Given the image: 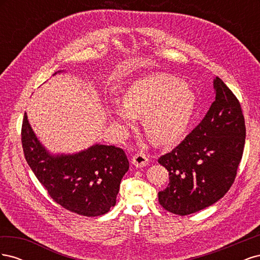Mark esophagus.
I'll return each instance as SVG.
<instances>
[{
  "label": "esophagus",
  "instance_id": "1",
  "mask_svg": "<svg viewBox=\"0 0 260 260\" xmlns=\"http://www.w3.org/2000/svg\"><path fill=\"white\" fill-rule=\"evenodd\" d=\"M148 162H149V160H148V157H147V155L145 154V153H143V152H140V153H137L135 156L132 157V164L135 165L136 167H145V166H147L148 165Z\"/></svg>",
  "mask_w": 260,
  "mask_h": 260
}]
</instances>
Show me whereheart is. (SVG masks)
I'll list each match as a JSON object with an SVG mask.
<instances>
[{
	"label": "heart",
	"instance_id": "1",
	"mask_svg": "<svg viewBox=\"0 0 260 260\" xmlns=\"http://www.w3.org/2000/svg\"><path fill=\"white\" fill-rule=\"evenodd\" d=\"M195 98L186 86L168 77L151 75L136 80L124 91L121 106L107 107L109 119L122 133L142 118L146 137L157 145L176 142L187 130Z\"/></svg>",
	"mask_w": 260,
	"mask_h": 260
}]
</instances>
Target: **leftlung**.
<instances>
[{
    "instance_id": "left-lung-1",
    "label": "left lung",
    "mask_w": 260,
    "mask_h": 260,
    "mask_svg": "<svg viewBox=\"0 0 260 260\" xmlns=\"http://www.w3.org/2000/svg\"><path fill=\"white\" fill-rule=\"evenodd\" d=\"M216 99L204 119L158 162L169 184L158 193L160 205L185 216L223 198L237 177L245 144V121L239 100L224 82L214 79Z\"/></svg>"
}]
</instances>
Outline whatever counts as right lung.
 Here are the masks:
<instances>
[{
	"label": "right lung",
	"mask_w": 260,
	"mask_h": 260,
	"mask_svg": "<svg viewBox=\"0 0 260 260\" xmlns=\"http://www.w3.org/2000/svg\"><path fill=\"white\" fill-rule=\"evenodd\" d=\"M21 143L29 167L61 207L96 217L116 205L121 179L129 169L122 148L95 144L76 154L53 155L36 137L27 114L22 120Z\"/></svg>",
	"instance_id": "obj_1"
}]
</instances>
